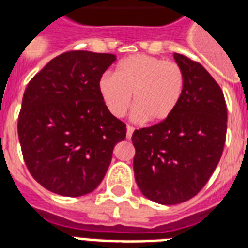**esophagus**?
<instances>
[{"label":"esophagus","mask_w":248,"mask_h":248,"mask_svg":"<svg viewBox=\"0 0 248 248\" xmlns=\"http://www.w3.org/2000/svg\"><path fill=\"white\" fill-rule=\"evenodd\" d=\"M134 132V128L132 125H128L126 126V138H130L132 137V134Z\"/></svg>","instance_id":"34e87169"}]
</instances>
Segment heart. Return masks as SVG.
<instances>
[{"instance_id":"obj_1","label":"heart","mask_w":248,"mask_h":248,"mask_svg":"<svg viewBox=\"0 0 248 248\" xmlns=\"http://www.w3.org/2000/svg\"><path fill=\"white\" fill-rule=\"evenodd\" d=\"M185 86L184 71L177 63L146 54L123 59L115 76L105 74L98 81V92L107 111L123 118L129 110L133 95V119L160 123L177 108Z\"/></svg>"}]
</instances>
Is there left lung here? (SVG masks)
I'll use <instances>...</instances> for the list:
<instances>
[{"mask_svg":"<svg viewBox=\"0 0 248 248\" xmlns=\"http://www.w3.org/2000/svg\"><path fill=\"white\" fill-rule=\"evenodd\" d=\"M173 58L185 76L177 108L132 136L138 187L167 206L189 201L210 180L224 150L228 119L221 88L206 68L182 54Z\"/></svg>","mask_w":248,"mask_h":248,"instance_id":"left-lung-1","label":"left lung"}]
</instances>
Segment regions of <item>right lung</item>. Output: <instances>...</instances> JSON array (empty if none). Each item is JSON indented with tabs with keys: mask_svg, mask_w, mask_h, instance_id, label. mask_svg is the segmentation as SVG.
Listing matches in <instances>:
<instances>
[{
	"mask_svg": "<svg viewBox=\"0 0 248 248\" xmlns=\"http://www.w3.org/2000/svg\"><path fill=\"white\" fill-rule=\"evenodd\" d=\"M116 55L85 50L55 57L28 82L18 119L23 158L51 193L81 197L105 177L126 125L107 111L98 81Z\"/></svg>",
	"mask_w": 248,
	"mask_h": 248,
	"instance_id": "add662e5",
	"label": "right lung"
}]
</instances>
